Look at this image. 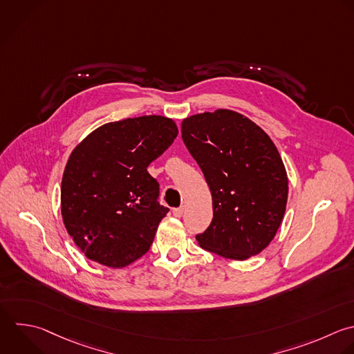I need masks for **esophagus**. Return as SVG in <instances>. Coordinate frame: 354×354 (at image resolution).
I'll return each instance as SVG.
<instances>
[{"mask_svg": "<svg viewBox=\"0 0 354 354\" xmlns=\"http://www.w3.org/2000/svg\"><path fill=\"white\" fill-rule=\"evenodd\" d=\"M184 212H185V210H184V207H183V206H181V207H174V209H173V214H174V217H178V218H180V217H183Z\"/></svg>", "mask_w": 354, "mask_h": 354, "instance_id": "34e87169", "label": "esophagus"}]
</instances>
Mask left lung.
<instances>
[{
  "label": "left lung",
  "instance_id": "obj_1",
  "mask_svg": "<svg viewBox=\"0 0 354 354\" xmlns=\"http://www.w3.org/2000/svg\"><path fill=\"white\" fill-rule=\"evenodd\" d=\"M183 141L212 192L213 220L201 248L246 260L274 239L286 209L288 176L268 134L246 116L217 109L185 118Z\"/></svg>",
  "mask_w": 354,
  "mask_h": 354
}]
</instances>
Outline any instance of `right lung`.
<instances>
[{
  "mask_svg": "<svg viewBox=\"0 0 354 354\" xmlns=\"http://www.w3.org/2000/svg\"><path fill=\"white\" fill-rule=\"evenodd\" d=\"M173 119L111 122L72 151L61 185L64 224L87 259L122 268L144 256L169 212L148 166L174 141Z\"/></svg>",
  "mask_w": 354,
  "mask_h": 354,
  "instance_id": "add662e5",
  "label": "right lung"
}]
</instances>
